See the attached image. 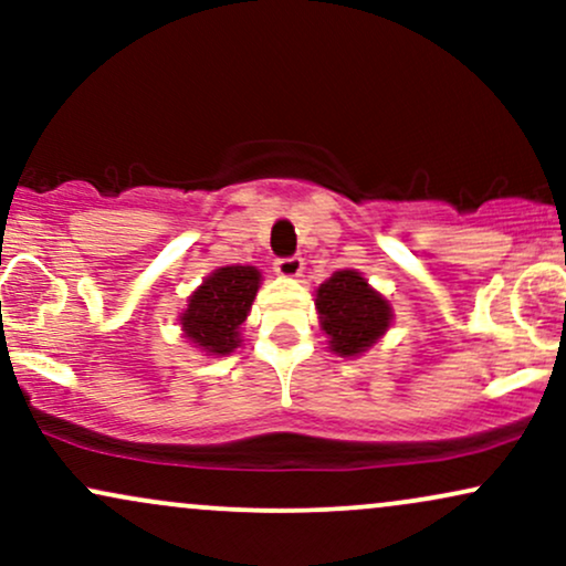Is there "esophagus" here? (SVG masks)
<instances>
[{
    "label": "esophagus",
    "mask_w": 566,
    "mask_h": 566,
    "mask_svg": "<svg viewBox=\"0 0 566 566\" xmlns=\"http://www.w3.org/2000/svg\"><path fill=\"white\" fill-rule=\"evenodd\" d=\"M274 269H276L279 276L295 279V276H301V271H303V258H297V255L279 258V261L274 263Z\"/></svg>",
    "instance_id": "obj_1"
}]
</instances>
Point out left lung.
<instances>
[{"mask_svg":"<svg viewBox=\"0 0 566 566\" xmlns=\"http://www.w3.org/2000/svg\"><path fill=\"white\" fill-rule=\"evenodd\" d=\"M322 329L329 335L333 350L356 356L373 346L391 324V305L356 271H337L316 290Z\"/></svg>","mask_w":566,"mask_h":566,"instance_id":"1","label":"left lung"}]
</instances>
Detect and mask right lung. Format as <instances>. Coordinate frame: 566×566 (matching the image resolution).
Wrapping results in <instances>:
<instances>
[{
	"mask_svg": "<svg viewBox=\"0 0 566 566\" xmlns=\"http://www.w3.org/2000/svg\"><path fill=\"white\" fill-rule=\"evenodd\" d=\"M258 287L261 271L252 265H226L207 276L180 316L188 340L207 354H231L239 346V324L247 319Z\"/></svg>",
	"mask_w": 566,
	"mask_h": 566,
	"instance_id": "add662e5",
	"label": "right lung"
}]
</instances>
